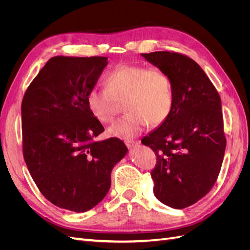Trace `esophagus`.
<instances>
[{"instance_id":"1","label":"esophagus","mask_w":250,"mask_h":250,"mask_svg":"<svg viewBox=\"0 0 250 250\" xmlns=\"http://www.w3.org/2000/svg\"><path fill=\"white\" fill-rule=\"evenodd\" d=\"M125 144H126V146L128 147V148H133V147H135L139 144V142L138 141H133V140H125Z\"/></svg>"}]
</instances>
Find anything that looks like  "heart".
Masks as SVG:
<instances>
[{
    "mask_svg": "<svg viewBox=\"0 0 250 250\" xmlns=\"http://www.w3.org/2000/svg\"><path fill=\"white\" fill-rule=\"evenodd\" d=\"M105 88L90 89L87 107L101 123H110L124 102L126 115L108 129L112 137L133 139L150 123H164L173 108L174 94L169 75L157 67L120 64L104 78Z\"/></svg>",
    "mask_w": 250,
    "mask_h": 250,
    "instance_id": "obj_1",
    "label": "heart"
}]
</instances>
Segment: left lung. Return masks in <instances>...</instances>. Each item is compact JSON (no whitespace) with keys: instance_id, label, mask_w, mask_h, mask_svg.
I'll return each mask as SVG.
<instances>
[{"instance_id":"8db88e82","label":"left lung","mask_w":250,"mask_h":250,"mask_svg":"<svg viewBox=\"0 0 250 250\" xmlns=\"http://www.w3.org/2000/svg\"><path fill=\"white\" fill-rule=\"evenodd\" d=\"M142 56L172 81L170 116L142 143L156 154L151 172L155 197L181 209L204 197L220 172L226 147L221 99L200 65L188 56L167 51Z\"/></svg>"}]
</instances>
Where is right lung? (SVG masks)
Returning a JSON list of instances; mask_svg holds the SVG:
<instances>
[{
    "mask_svg": "<svg viewBox=\"0 0 250 250\" xmlns=\"http://www.w3.org/2000/svg\"><path fill=\"white\" fill-rule=\"evenodd\" d=\"M107 57H52L21 102L22 153L42 194L75 213L95 208L110 188V173L127 153L123 141H95L104 127L86 97Z\"/></svg>",
    "mask_w": 250,
    "mask_h": 250,
    "instance_id": "obj_1",
    "label": "right lung"
}]
</instances>
